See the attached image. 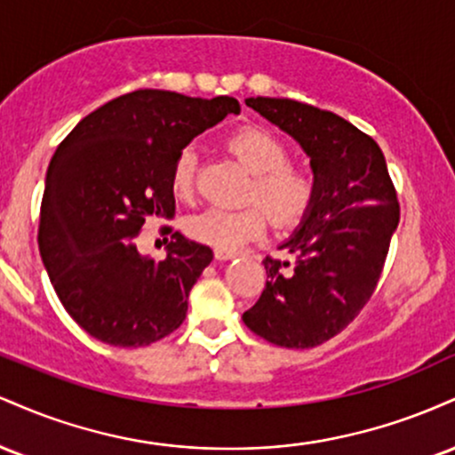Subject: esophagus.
<instances>
[{"mask_svg":"<svg viewBox=\"0 0 455 455\" xmlns=\"http://www.w3.org/2000/svg\"><path fill=\"white\" fill-rule=\"evenodd\" d=\"M233 257H235V252H224V250H216V259L218 260H228Z\"/></svg>","mask_w":455,"mask_h":455,"instance_id":"34e87169","label":"esophagus"}]
</instances>
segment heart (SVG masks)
I'll list each match as a JSON object with an SVG mask.
<instances>
[{"instance_id": "obj_1", "label": "heart", "mask_w": 455, "mask_h": 455, "mask_svg": "<svg viewBox=\"0 0 455 455\" xmlns=\"http://www.w3.org/2000/svg\"><path fill=\"white\" fill-rule=\"evenodd\" d=\"M227 148L252 173L245 201L261 205L210 207L186 220V231L196 242L224 252H237L242 245L259 239L269 220L275 227H293L310 212L316 196V173L307 162L291 158V148L274 130L242 126L228 132ZM196 188V154L184 148L171 166V190L188 201ZM268 213L265 214L264 212Z\"/></svg>"}]
</instances>
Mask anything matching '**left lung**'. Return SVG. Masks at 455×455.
Listing matches in <instances>:
<instances>
[{"instance_id":"left-lung-1","label":"left lung","mask_w":455,"mask_h":455,"mask_svg":"<svg viewBox=\"0 0 455 455\" xmlns=\"http://www.w3.org/2000/svg\"><path fill=\"white\" fill-rule=\"evenodd\" d=\"M245 104L299 140L318 188L299 231L280 245L295 267L265 257V289L242 318L275 347H318L351 325L377 289L400 222L398 192L377 140L340 115L289 98Z\"/></svg>"}]
</instances>
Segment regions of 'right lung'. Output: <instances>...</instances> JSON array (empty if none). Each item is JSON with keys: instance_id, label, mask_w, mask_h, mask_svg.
<instances>
[{"instance_id": "right-lung-1", "label": "right lung", "mask_w": 455, "mask_h": 455, "mask_svg": "<svg viewBox=\"0 0 455 455\" xmlns=\"http://www.w3.org/2000/svg\"><path fill=\"white\" fill-rule=\"evenodd\" d=\"M242 107L235 98L137 90L83 117L46 171L40 257L75 321L111 347H148L184 323L210 245L173 233L166 259L140 257L149 218H171V166L196 134Z\"/></svg>"}]
</instances>
